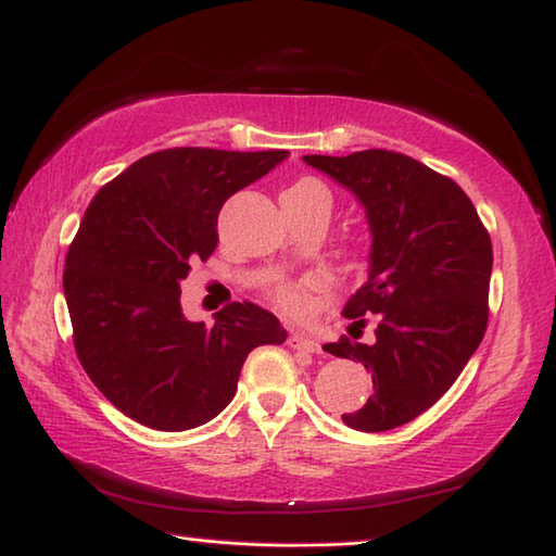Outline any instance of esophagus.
Masks as SVG:
<instances>
[{"label":"esophagus","mask_w":556,"mask_h":556,"mask_svg":"<svg viewBox=\"0 0 556 556\" xmlns=\"http://www.w3.org/2000/svg\"><path fill=\"white\" fill-rule=\"evenodd\" d=\"M287 342H289V348L301 350V352H318V350H320L318 340L308 338L306 332H291V336L287 338Z\"/></svg>","instance_id":"1"}]
</instances>
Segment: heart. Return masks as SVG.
Returning a JSON list of instances; mask_svg holds the SVG:
<instances>
[{"label": "heart", "instance_id": "b5f03b06", "mask_svg": "<svg viewBox=\"0 0 556 556\" xmlns=\"http://www.w3.org/2000/svg\"><path fill=\"white\" fill-rule=\"evenodd\" d=\"M289 189L294 191H328L326 187L320 185L318 179H311L304 177L291 185ZM328 285V279L323 275H308V277H301V279H289V277H275L267 285V296L275 301V304L291 313V316H299V313H304L311 306V294L313 291H318Z\"/></svg>", "mask_w": 556, "mask_h": 556}]
</instances>
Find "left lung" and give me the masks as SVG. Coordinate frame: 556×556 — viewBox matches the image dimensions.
<instances>
[{"label":"left lung","instance_id":"1","mask_svg":"<svg viewBox=\"0 0 556 556\" xmlns=\"http://www.w3.org/2000/svg\"><path fill=\"white\" fill-rule=\"evenodd\" d=\"M304 160L355 191L375 236L367 285L342 313L352 320V338L369 319L376 338L355 343L342 336L323 345L362 362L375 381V396L365 408L342 413V422L362 432L399 428L445 396L483 340L489 230L457 181L396 150Z\"/></svg>","mask_w":556,"mask_h":556}]
</instances>
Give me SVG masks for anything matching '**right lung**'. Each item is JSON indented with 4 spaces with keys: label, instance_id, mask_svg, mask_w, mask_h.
Wrapping results in <instances>:
<instances>
[{
    "label": "right lung",
    "instance_id": "obj_1",
    "mask_svg": "<svg viewBox=\"0 0 556 556\" xmlns=\"http://www.w3.org/2000/svg\"><path fill=\"white\" fill-rule=\"evenodd\" d=\"M287 155L157 150L89 201L63 275L75 352L94 387L140 426H204L233 401L250 352L287 340L250 301L220 308L214 326L187 320L179 304L189 262L214 255L226 201Z\"/></svg>",
    "mask_w": 556,
    "mask_h": 556
}]
</instances>
